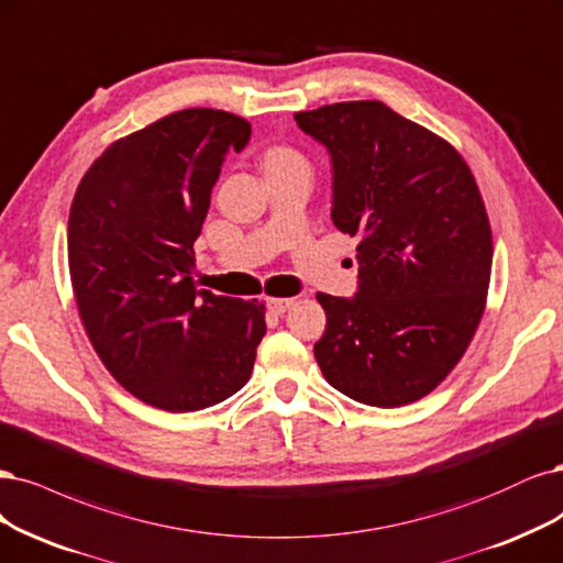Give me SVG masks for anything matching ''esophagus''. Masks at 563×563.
Returning a JSON list of instances; mask_svg holds the SVG:
<instances>
[{
	"label": "esophagus",
	"mask_w": 563,
	"mask_h": 563,
	"mask_svg": "<svg viewBox=\"0 0 563 563\" xmlns=\"http://www.w3.org/2000/svg\"><path fill=\"white\" fill-rule=\"evenodd\" d=\"M296 305V298H267V309L275 314H284L288 307Z\"/></svg>",
	"instance_id": "34e87169"
}]
</instances>
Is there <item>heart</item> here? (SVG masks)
I'll use <instances>...</instances> for the list:
<instances>
[{
    "label": "heart",
    "mask_w": 563,
    "mask_h": 563,
    "mask_svg": "<svg viewBox=\"0 0 563 563\" xmlns=\"http://www.w3.org/2000/svg\"><path fill=\"white\" fill-rule=\"evenodd\" d=\"M296 163H305L302 153L288 144H273L267 146L263 153V165L267 167H282V165H296Z\"/></svg>",
    "instance_id": "obj_1"
}]
</instances>
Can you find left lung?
Returning a JSON list of instances; mask_svg holds the SVG:
<instances>
[{
  "mask_svg": "<svg viewBox=\"0 0 563 563\" xmlns=\"http://www.w3.org/2000/svg\"><path fill=\"white\" fill-rule=\"evenodd\" d=\"M333 158V223L358 238V294H317L325 382L373 407L429 396L487 307L492 225L468 163L377 100L294 113Z\"/></svg>",
  "mask_w": 563,
  "mask_h": 563,
  "instance_id": "obj_1",
  "label": "left lung"
}]
</instances>
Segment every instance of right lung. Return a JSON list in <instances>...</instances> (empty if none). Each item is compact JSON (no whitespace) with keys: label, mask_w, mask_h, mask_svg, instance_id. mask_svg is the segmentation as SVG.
<instances>
[{"label":"right lung","mask_w":563,"mask_h":563,"mask_svg":"<svg viewBox=\"0 0 563 563\" xmlns=\"http://www.w3.org/2000/svg\"><path fill=\"white\" fill-rule=\"evenodd\" d=\"M251 125L184 109L104 148L74 192L67 258L92 349L123 389L167 412L238 394L265 335V302L198 290L196 244L228 148Z\"/></svg>","instance_id":"1"}]
</instances>
